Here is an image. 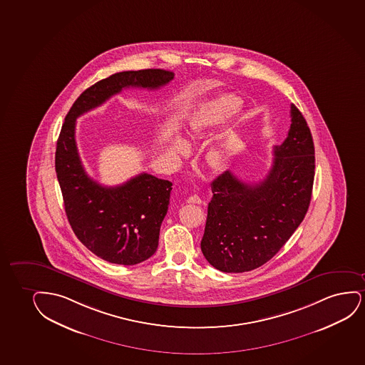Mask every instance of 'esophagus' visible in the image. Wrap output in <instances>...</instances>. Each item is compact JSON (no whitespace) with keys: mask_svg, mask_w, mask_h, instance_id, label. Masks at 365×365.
I'll use <instances>...</instances> for the list:
<instances>
[{"mask_svg":"<svg viewBox=\"0 0 365 365\" xmlns=\"http://www.w3.org/2000/svg\"><path fill=\"white\" fill-rule=\"evenodd\" d=\"M202 202V200L200 199L197 195H192V196H190L189 199H187V203H199Z\"/></svg>","mask_w":365,"mask_h":365,"instance_id":"34e87169","label":"esophagus"}]
</instances>
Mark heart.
<instances>
[{
	"label": "heart",
	"mask_w": 365,
	"mask_h": 365,
	"mask_svg": "<svg viewBox=\"0 0 365 365\" xmlns=\"http://www.w3.org/2000/svg\"><path fill=\"white\" fill-rule=\"evenodd\" d=\"M242 102L240 98L235 96H221L213 98L212 101L207 102L203 107L200 115L190 120L189 125L185 130V138L187 143H194L195 140L203 138L210 130L217 128L220 125L226 123L227 120H232L242 111ZM242 145V139L237 134L222 142L210 147L206 152L205 159L211 168L220 169L226 165L232 155L240 150ZM169 153L175 160H180L181 158L189 154V145L185 140L178 138L171 140L169 145Z\"/></svg>",
	"instance_id": "obj_1"
}]
</instances>
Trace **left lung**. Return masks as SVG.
<instances>
[{
    "instance_id": "obj_1",
    "label": "left lung",
    "mask_w": 365,
    "mask_h": 365,
    "mask_svg": "<svg viewBox=\"0 0 365 365\" xmlns=\"http://www.w3.org/2000/svg\"><path fill=\"white\" fill-rule=\"evenodd\" d=\"M290 113L289 134L274 147L272 169L263 181L245 184L227 170L211 184L201 250L213 268L245 272L262 267L287 243L309 210L314 140L295 105Z\"/></svg>"
}]
</instances>
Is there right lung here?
Listing matches in <instances>:
<instances>
[{
  "mask_svg": "<svg viewBox=\"0 0 365 365\" xmlns=\"http://www.w3.org/2000/svg\"><path fill=\"white\" fill-rule=\"evenodd\" d=\"M174 73L163 69L122 71L86 88L65 117L56 142V171L65 213L75 235L97 257L134 265L155 253L173 187L169 180L142 173L118 186H102L83 169L75 140L78 115L123 88H159Z\"/></svg>",
  "mask_w": 365,
  "mask_h": 365,
  "instance_id": "right-lung-1",
  "label": "right lung"
}]
</instances>
